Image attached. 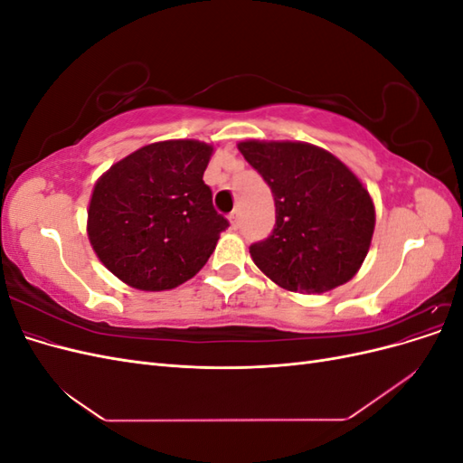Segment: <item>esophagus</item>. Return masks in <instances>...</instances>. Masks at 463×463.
I'll use <instances>...</instances> for the list:
<instances>
[{
    "label": "esophagus",
    "instance_id": "1",
    "mask_svg": "<svg viewBox=\"0 0 463 463\" xmlns=\"http://www.w3.org/2000/svg\"><path fill=\"white\" fill-rule=\"evenodd\" d=\"M228 220H230V223H232V228H233V230L240 228V213H237V210H235V213H232V214L228 216Z\"/></svg>",
    "mask_w": 463,
    "mask_h": 463
}]
</instances>
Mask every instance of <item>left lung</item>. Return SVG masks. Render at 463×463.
Here are the masks:
<instances>
[{"instance_id":"8db88e82","label":"left lung","mask_w":463,"mask_h":463,"mask_svg":"<svg viewBox=\"0 0 463 463\" xmlns=\"http://www.w3.org/2000/svg\"><path fill=\"white\" fill-rule=\"evenodd\" d=\"M237 148L276 204L272 235L249 247L253 262L288 291L325 293L349 282L374 232V204L361 179L309 143L243 141Z\"/></svg>"}]
</instances>
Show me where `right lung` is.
<instances>
[{"label":"right lung","instance_id":"add662e5","mask_svg":"<svg viewBox=\"0 0 463 463\" xmlns=\"http://www.w3.org/2000/svg\"><path fill=\"white\" fill-rule=\"evenodd\" d=\"M213 152L193 138L152 143L96 181L89 241L121 282L143 291L174 289L206 264L230 226L203 181Z\"/></svg>","mask_w":463,"mask_h":463}]
</instances>
